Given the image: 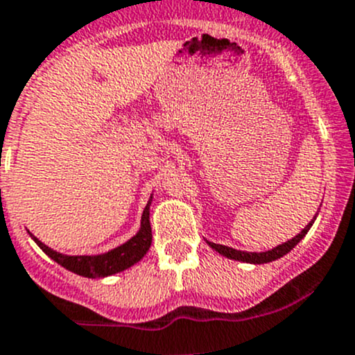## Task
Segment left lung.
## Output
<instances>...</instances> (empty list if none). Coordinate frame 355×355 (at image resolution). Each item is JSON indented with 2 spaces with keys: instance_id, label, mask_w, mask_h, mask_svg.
<instances>
[{
  "instance_id": "8db88e82",
  "label": "left lung",
  "mask_w": 355,
  "mask_h": 355,
  "mask_svg": "<svg viewBox=\"0 0 355 355\" xmlns=\"http://www.w3.org/2000/svg\"><path fill=\"white\" fill-rule=\"evenodd\" d=\"M315 219V218H313ZM313 221H310L309 225L303 228L302 232H300L296 237H293L291 241L284 242V244L277 245V248H273L272 251H266V252H248V251H237V249L234 248H226V245H221V244H214V242H207L209 245H211L214 251H218L219 254L226 256V258L230 259H237V261H244V263H254V265H261V263H270V261H275V259L282 258L284 254H288L289 251H291L293 248H295L296 244H298L300 241H302L303 237L306 235V232L310 230V226H312Z\"/></svg>"
}]
</instances>
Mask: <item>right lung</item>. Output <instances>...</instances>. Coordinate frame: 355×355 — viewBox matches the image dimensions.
I'll return each instance as SVG.
<instances>
[{"label": "right lung", "mask_w": 355, "mask_h": 355, "mask_svg": "<svg viewBox=\"0 0 355 355\" xmlns=\"http://www.w3.org/2000/svg\"><path fill=\"white\" fill-rule=\"evenodd\" d=\"M150 204L144 207L143 218H141V230L134 235L130 241H127L125 244H121L120 248H114L113 251H107L106 254H97V256H66L60 254V252L53 251L49 245H45L43 242H40L35 235H31L35 239L36 244L53 259V261L59 263L60 266L67 268L69 272L78 273V275L90 277V279H96V277H107L113 275V273L121 272V270H127L129 266H132L134 263H137L139 259H143V256L146 254L148 249L151 245V225H150Z\"/></svg>", "instance_id": "1"}]
</instances>
